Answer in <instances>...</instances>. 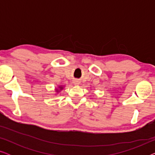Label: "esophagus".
Returning a JSON list of instances; mask_svg holds the SVG:
<instances>
[{"mask_svg": "<svg viewBox=\"0 0 155 155\" xmlns=\"http://www.w3.org/2000/svg\"><path fill=\"white\" fill-rule=\"evenodd\" d=\"M74 84H79V81H78V80H75V81H74Z\"/></svg>", "mask_w": 155, "mask_h": 155, "instance_id": "1", "label": "esophagus"}]
</instances>
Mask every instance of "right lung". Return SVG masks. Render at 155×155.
Masks as SVG:
<instances>
[{"instance_id":"obj_1","label":"right lung","mask_w":155,"mask_h":155,"mask_svg":"<svg viewBox=\"0 0 155 155\" xmlns=\"http://www.w3.org/2000/svg\"><path fill=\"white\" fill-rule=\"evenodd\" d=\"M59 87V88H60V90H62V89H63V87H62V86H59V87ZM56 92H58V89H56Z\"/></svg>"}]
</instances>
